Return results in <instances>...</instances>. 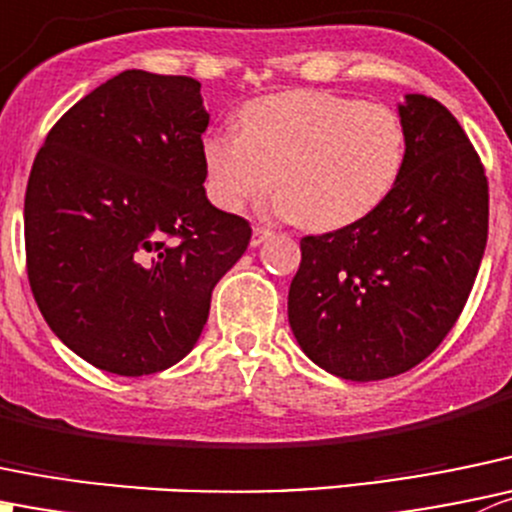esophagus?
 Wrapping results in <instances>:
<instances>
[{"label": "esophagus", "mask_w": 512, "mask_h": 512, "mask_svg": "<svg viewBox=\"0 0 512 512\" xmlns=\"http://www.w3.org/2000/svg\"><path fill=\"white\" fill-rule=\"evenodd\" d=\"M270 237H272V230H267V227L257 225L255 230H252V242H250V245H252V247H260L262 242L270 240Z\"/></svg>", "instance_id": "esophagus-1"}]
</instances>
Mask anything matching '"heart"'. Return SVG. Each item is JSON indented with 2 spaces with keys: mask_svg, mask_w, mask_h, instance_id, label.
I'll list each match as a JSON object with an SVG mask.
<instances>
[{
  "mask_svg": "<svg viewBox=\"0 0 512 512\" xmlns=\"http://www.w3.org/2000/svg\"><path fill=\"white\" fill-rule=\"evenodd\" d=\"M405 124L395 109L315 89L252 99L240 132H212L202 162L212 200L227 212L275 185V215L337 230L370 215L405 165Z\"/></svg>",
  "mask_w": 512,
  "mask_h": 512,
  "instance_id": "b5f03b06",
  "label": "heart"
}]
</instances>
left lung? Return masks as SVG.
<instances>
[{
    "instance_id": "left-lung-1",
    "label": "left lung",
    "mask_w": 512,
    "mask_h": 512,
    "mask_svg": "<svg viewBox=\"0 0 512 512\" xmlns=\"http://www.w3.org/2000/svg\"><path fill=\"white\" fill-rule=\"evenodd\" d=\"M405 165L370 215L302 237L287 295L292 335L322 370L385 380L423 362L453 330L488 242V180L458 119L405 94Z\"/></svg>"
}]
</instances>
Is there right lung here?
Segmentation results:
<instances>
[{"instance_id": "right-lung-1", "label": "right lung", "mask_w": 512, "mask_h": 512, "mask_svg": "<svg viewBox=\"0 0 512 512\" xmlns=\"http://www.w3.org/2000/svg\"><path fill=\"white\" fill-rule=\"evenodd\" d=\"M210 114L192 77L127 69L79 99L37 152L27 275L54 335L124 377L180 362L250 225L207 200Z\"/></svg>"}]
</instances>
